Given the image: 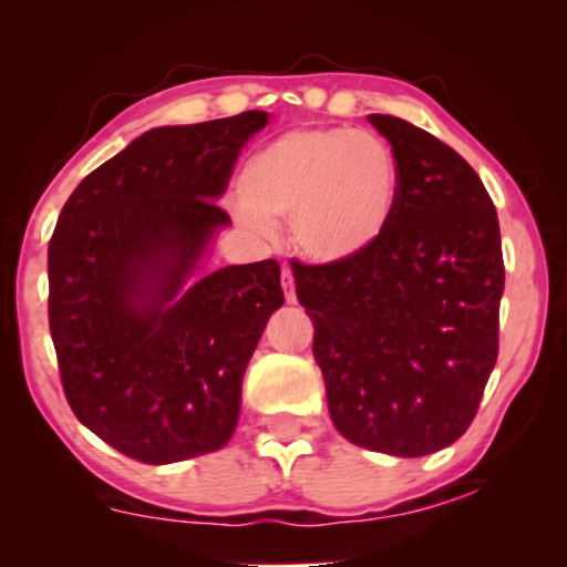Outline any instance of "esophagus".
Returning a JSON list of instances; mask_svg holds the SVG:
<instances>
[{"label":"esophagus","instance_id":"34e87169","mask_svg":"<svg viewBox=\"0 0 567 567\" xmlns=\"http://www.w3.org/2000/svg\"><path fill=\"white\" fill-rule=\"evenodd\" d=\"M281 278H284V297H286V301H289V305H297V281H293L291 268H284Z\"/></svg>","mask_w":567,"mask_h":567}]
</instances>
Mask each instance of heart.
<instances>
[{
  "label": "heart",
  "instance_id": "b5f03b06",
  "mask_svg": "<svg viewBox=\"0 0 567 567\" xmlns=\"http://www.w3.org/2000/svg\"><path fill=\"white\" fill-rule=\"evenodd\" d=\"M247 219H291V237L309 258H359L390 227L400 196L392 146L353 128L305 126L270 138L239 173Z\"/></svg>",
  "mask_w": 567,
  "mask_h": 567
}]
</instances>
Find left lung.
Segmentation results:
<instances>
[{"label": "left lung", "instance_id": "left-lung-1", "mask_svg": "<svg viewBox=\"0 0 567 567\" xmlns=\"http://www.w3.org/2000/svg\"><path fill=\"white\" fill-rule=\"evenodd\" d=\"M369 121L400 165L390 227L359 258L291 268L336 429L371 452L423 456L470 429L498 359L501 229L452 146L394 115Z\"/></svg>", "mask_w": 567, "mask_h": 567}]
</instances>
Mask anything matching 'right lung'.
<instances>
[{"label": "right lung", "instance_id": "obj_1", "mask_svg": "<svg viewBox=\"0 0 567 567\" xmlns=\"http://www.w3.org/2000/svg\"><path fill=\"white\" fill-rule=\"evenodd\" d=\"M268 113L146 131L84 177L49 243V328L69 408L105 444L169 464L227 444L247 361L284 305L276 260L181 291Z\"/></svg>", "mask_w": 567, "mask_h": 567}]
</instances>
